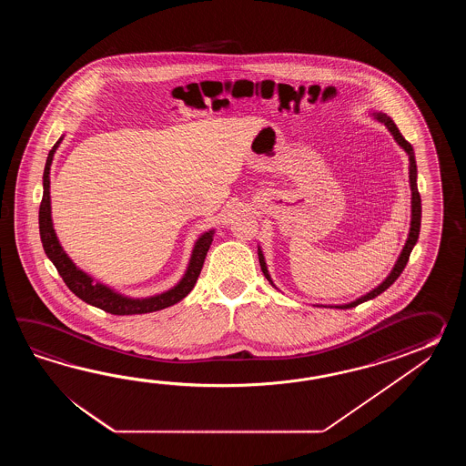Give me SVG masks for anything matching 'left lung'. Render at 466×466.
Wrapping results in <instances>:
<instances>
[{
  "label": "left lung",
  "mask_w": 466,
  "mask_h": 466,
  "mask_svg": "<svg viewBox=\"0 0 466 466\" xmlns=\"http://www.w3.org/2000/svg\"><path fill=\"white\" fill-rule=\"evenodd\" d=\"M375 116H377L378 121L385 123V127L390 129V133L395 137L396 143H398L401 148L405 149L406 153H408V157H410V187H411V227H410V235H408V239H406L405 248H403L401 255H400L398 261H396L395 268L391 269V273L388 275L387 279H385L381 285H378L375 289H371V291L367 293L365 297L358 298V299L351 301V303H348V305H337V307H335L341 308V309L358 307L360 303L368 301V299H371V298L378 297L380 293H383L387 288L391 287V285L395 283L396 278L400 277V275L403 273V269H405L406 263H408V259H410V253H411V249H413V247L416 245V241H418L420 227H421V198H420L418 187H416V161L413 147H411V145H410V143H408V141L403 138V135L400 133V129L396 128V125L393 123V119L390 118V116H387L385 113H377ZM258 258H259V267H261L263 275H265L268 281L273 285L271 277H269V273H268L267 263H265V257H263V253H261V249H259V248H258ZM273 287H275V285H273Z\"/></svg>",
  "instance_id": "8db88e82"
}]
</instances>
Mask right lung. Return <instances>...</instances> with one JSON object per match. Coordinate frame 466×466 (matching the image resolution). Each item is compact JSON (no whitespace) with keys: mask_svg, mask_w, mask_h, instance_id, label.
Instances as JSON below:
<instances>
[{"mask_svg":"<svg viewBox=\"0 0 466 466\" xmlns=\"http://www.w3.org/2000/svg\"><path fill=\"white\" fill-rule=\"evenodd\" d=\"M58 139L55 143V147L48 153L46 159V167L43 173V198L40 205V237L43 248L46 257L50 258L53 265L58 269L63 281L66 283V287L71 291L83 299L85 303H88L91 307L99 308L111 315H143V313H151V311H158L163 308L171 307L175 303L181 301L183 298L188 295L189 291L195 287L197 279H198L201 268L205 263V258L208 253L209 245L213 241V229H209L207 233H203L198 238V241L195 243L193 253L189 258L188 269L185 273V277L181 278L177 287L171 288L168 291L157 295V297L135 298L123 297L115 293L111 288L105 287L101 283H95L93 278L88 277L86 273H83L76 265L71 261L68 255L63 251L60 241L56 238V233L53 229V221H51V205H50V167L53 161V155L61 143Z\"/></svg>","mask_w":466,"mask_h":466,"instance_id":"1","label":"right lung"}]
</instances>
